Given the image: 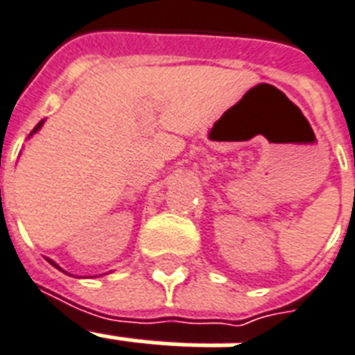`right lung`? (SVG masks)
<instances>
[{"instance_id": "right-lung-1", "label": "right lung", "mask_w": 355, "mask_h": 355, "mask_svg": "<svg viewBox=\"0 0 355 355\" xmlns=\"http://www.w3.org/2000/svg\"><path fill=\"white\" fill-rule=\"evenodd\" d=\"M42 124H44V121H40V123H39V124H37V126H35V128H33V130H31V134H29V137H31V135H33V134H37V132H39V130H40V128H42ZM48 262H50L51 266H55V268H58V270H61V272H64L63 268H59V266H58V264H55V262L51 261V259H48ZM64 274H67V272H64Z\"/></svg>"}]
</instances>
